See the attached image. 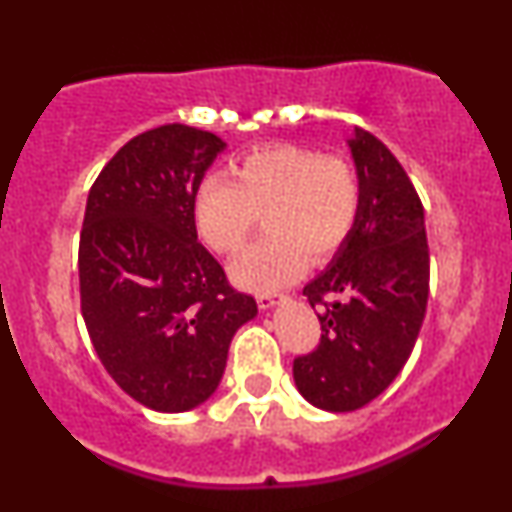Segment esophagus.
<instances>
[{
  "label": "esophagus",
  "instance_id": "esophagus-1",
  "mask_svg": "<svg viewBox=\"0 0 512 512\" xmlns=\"http://www.w3.org/2000/svg\"><path fill=\"white\" fill-rule=\"evenodd\" d=\"M281 301H286V298H284V296H267V293H262V296H257V305H260L262 310L274 308V305H279Z\"/></svg>",
  "mask_w": 512,
  "mask_h": 512
}]
</instances>
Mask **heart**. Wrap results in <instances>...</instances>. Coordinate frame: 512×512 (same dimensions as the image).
I'll use <instances>...</instances> for the list:
<instances>
[{
  "label": "heart",
  "instance_id": "b5f03b06",
  "mask_svg": "<svg viewBox=\"0 0 512 512\" xmlns=\"http://www.w3.org/2000/svg\"><path fill=\"white\" fill-rule=\"evenodd\" d=\"M233 178L214 173L195 192V226L214 252L231 255L264 216V233L231 264L236 284L276 291L310 262H325L354 231L361 211V180L342 156L308 146H264L233 166Z\"/></svg>",
  "mask_w": 512,
  "mask_h": 512
}]
</instances>
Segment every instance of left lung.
I'll use <instances>...</instances> for the list:
<instances>
[{"instance_id": "left-lung-1", "label": "left lung", "mask_w": 512, "mask_h": 512, "mask_svg": "<svg viewBox=\"0 0 512 512\" xmlns=\"http://www.w3.org/2000/svg\"><path fill=\"white\" fill-rule=\"evenodd\" d=\"M361 211L330 267L303 293L320 344L293 358L298 392L325 411H354L390 387L419 337L428 301L424 207L402 163L356 127L349 142Z\"/></svg>"}]
</instances>
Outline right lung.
<instances>
[{
  "label": "right lung",
  "instance_id": "right-lung-1",
  "mask_svg": "<svg viewBox=\"0 0 512 512\" xmlns=\"http://www.w3.org/2000/svg\"><path fill=\"white\" fill-rule=\"evenodd\" d=\"M216 134L161 125L137 134L91 185L79 291L93 349L129 397L187 411L214 395L228 346L257 315L197 240L195 192L223 151Z\"/></svg>",
  "mask_w": 512,
  "mask_h": 512
}]
</instances>
